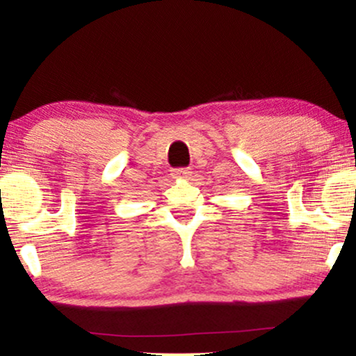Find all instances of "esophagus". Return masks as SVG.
Here are the masks:
<instances>
[{"label":"esophagus","mask_w":356,"mask_h":356,"mask_svg":"<svg viewBox=\"0 0 356 356\" xmlns=\"http://www.w3.org/2000/svg\"><path fill=\"white\" fill-rule=\"evenodd\" d=\"M191 168H175L171 170V177L173 178H190Z\"/></svg>","instance_id":"1"}]
</instances>
